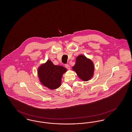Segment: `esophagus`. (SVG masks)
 Returning a JSON list of instances; mask_svg holds the SVG:
<instances>
[{
	"mask_svg": "<svg viewBox=\"0 0 132 132\" xmlns=\"http://www.w3.org/2000/svg\"><path fill=\"white\" fill-rule=\"evenodd\" d=\"M65 67L68 70H70V66L68 64H66L65 65Z\"/></svg>",
	"mask_w": 132,
	"mask_h": 132,
	"instance_id": "1",
	"label": "esophagus"
}]
</instances>
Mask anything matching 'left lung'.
Here are the masks:
<instances>
[{
    "label": "left lung",
    "instance_id": "1",
    "mask_svg": "<svg viewBox=\"0 0 132 132\" xmlns=\"http://www.w3.org/2000/svg\"><path fill=\"white\" fill-rule=\"evenodd\" d=\"M72 70L82 81H88L94 76V64L90 59L84 55H80L76 57Z\"/></svg>",
    "mask_w": 132,
    "mask_h": 132
}]
</instances>
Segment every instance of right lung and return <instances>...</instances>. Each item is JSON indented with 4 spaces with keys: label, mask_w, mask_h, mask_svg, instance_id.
I'll list each match as a JSON object with an SVG mask.
<instances>
[{
    "label": "right lung",
    "mask_w": 132,
    "mask_h": 132,
    "mask_svg": "<svg viewBox=\"0 0 132 132\" xmlns=\"http://www.w3.org/2000/svg\"><path fill=\"white\" fill-rule=\"evenodd\" d=\"M66 71L65 67L55 65L50 60H48L38 68V77L44 86L50 89H55L61 86L62 77Z\"/></svg>",
    "instance_id": "obj_1"
}]
</instances>
